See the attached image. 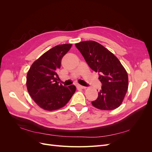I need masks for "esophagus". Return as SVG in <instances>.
Masks as SVG:
<instances>
[{"instance_id": "34e87169", "label": "esophagus", "mask_w": 152, "mask_h": 152, "mask_svg": "<svg viewBox=\"0 0 152 152\" xmlns=\"http://www.w3.org/2000/svg\"><path fill=\"white\" fill-rule=\"evenodd\" d=\"M77 88H79V89H86V87L82 86L79 85V84H78V85L77 86Z\"/></svg>"}]
</instances>
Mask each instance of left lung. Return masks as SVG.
<instances>
[{
    "label": "left lung",
    "mask_w": 152,
    "mask_h": 152,
    "mask_svg": "<svg viewBox=\"0 0 152 152\" xmlns=\"http://www.w3.org/2000/svg\"><path fill=\"white\" fill-rule=\"evenodd\" d=\"M89 67L99 73L102 87L92 104L102 110L120 107L128 89V75L118 59L102 45L93 40L75 44Z\"/></svg>",
    "instance_id": "obj_1"
}]
</instances>
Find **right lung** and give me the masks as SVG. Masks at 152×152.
<instances>
[{
    "instance_id": "add662e5",
    "label": "right lung",
    "mask_w": 152,
    "mask_h": 152,
    "mask_svg": "<svg viewBox=\"0 0 152 152\" xmlns=\"http://www.w3.org/2000/svg\"><path fill=\"white\" fill-rule=\"evenodd\" d=\"M72 44L56 45L35 60L27 73L26 87L31 98L39 107L53 111L63 107L75 93L76 87L59 85L58 72L62 58Z\"/></svg>"
}]
</instances>
